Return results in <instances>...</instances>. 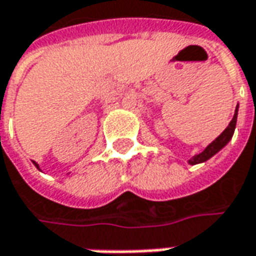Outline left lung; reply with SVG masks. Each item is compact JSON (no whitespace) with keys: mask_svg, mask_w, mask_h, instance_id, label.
I'll return each instance as SVG.
<instances>
[{"mask_svg":"<svg viewBox=\"0 0 256 256\" xmlns=\"http://www.w3.org/2000/svg\"><path fill=\"white\" fill-rule=\"evenodd\" d=\"M238 108H239V106L236 105L235 114H234V118H232V121L229 122V125L226 126V130H224V132L219 135L216 140H213L210 144L204 148V150H203L200 154L194 156V157H192V158L188 160V164H190V166H196V164H200V162H204V161H208L209 158H212L214 154H218V152H219L222 148L228 146V142L232 140L234 132H235V128H236Z\"/></svg>","mask_w":256,"mask_h":256,"instance_id":"left-lung-1","label":"left lung"}]
</instances>
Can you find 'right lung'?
<instances>
[{
  "mask_svg": "<svg viewBox=\"0 0 256 256\" xmlns=\"http://www.w3.org/2000/svg\"><path fill=\"white\" fill-rule=\"evenodd\" d=\"M32 164H34V166H36V167H37V168H38V170H40V166H38V164H37V162H36V161H32Z\"/></svg>",
  "mask_w": 256,
  "mask_h": 256,
  "instance_id": "right-lung-1",
  "label": "right lung"
}]
</instances>
